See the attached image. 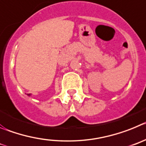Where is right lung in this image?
<instances>
[{"instance_id":"1","label":"right lung","mask_w":146,"mask_h":146,"mask_svg":"<svg viewBox=\"0 0 146 146\" xmlns=\"http://www.w3.org/2000/svg\"><path fill=\"white\" fill-rule=\"evenodd\" d=\"M27 96H29V97H30V96H31V95L30 94H27Z\"/></svg>"}]
</instances>
